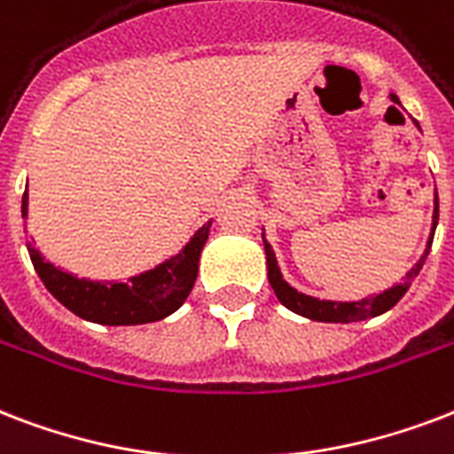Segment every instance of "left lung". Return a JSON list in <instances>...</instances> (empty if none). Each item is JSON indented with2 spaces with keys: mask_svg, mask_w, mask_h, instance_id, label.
<instances>
[{
  "mask_svg": "<svg viewBox=\"0 0 454 454\" xmlns=\"http://www.w3.org/2000/svg\"><path fill=\"white\" fill-rule=\"evenodd\" d=\"M390 99L397 102L395 95H390ZM435 223H438V195H435L434 231H435ZM434 231H431V238H428L427 252H424L419 262L407 271L404 283L393 286L390 290H383L380 295L364 297V300H359V302H331V300H319V297L297 293L293 286H288V283L283 281L281 269H278V264H276V254H273L271 245L264 240L269 283H271L273 293H276V297L281 300V304H286L290 311H295V314H300V317H307V319L328 321V324H350V321H362V319H369V317H379V314H383V311H388L390 307H395V304L400 302V297L410 290L411 281L419 276L421 266H424V262H427L428 257V250H431V242H434Z\"/></svg>",
  "mask_w": 454,
  "mask_h": 454,
  "instance_id": "8db88e82",
  "label": "left lung"
}]
</instances>
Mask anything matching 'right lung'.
Listing matches in <instances>:
<instances>
[{"label": "right lung", "mask_w": 454, "mask_h": 454, "mask_svg": "<svg viewBox=\"0 0 454 454\" xmlns=\"http://www.w3.org/2000/svg\"><path fill=\"white\" fill-rule=\"evenodd\" d=\"M20 214L23 219L27 216V192H23ZM209 226L212 221H207L176 257L166 259L164 264L154 266L140 276L128 278L126 283L75 278L74 273H66L51 262H44L43 254L30 242H27V252L44 288L66 309L74 311L75 317L104 326H137V324L164 319L188 300L190 290L195 286L200 254L209 238Z\"/></svg>", "instance_id": "right-lung-1"}]
</instances>
